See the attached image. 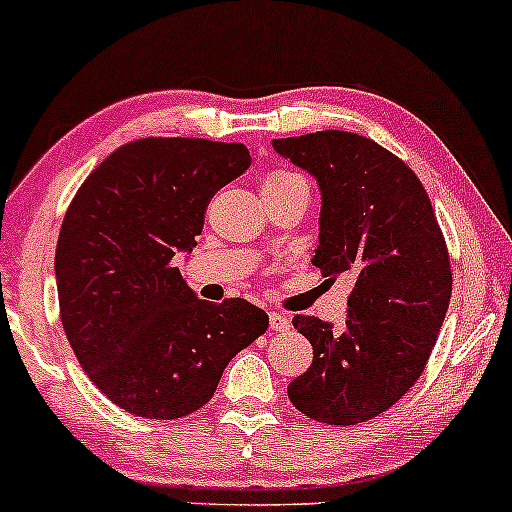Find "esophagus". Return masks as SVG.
Here are the masks:
<instances>
[{
  "label": "esophagus",
  "instance_id": "34e87169",
  "mask_svg": "<svg viewBox=\"0 0 512 512\" xmlns=\"http://www.w3.org/2000/svg\"><path fill=\"white\" fill-rule=\"evenodd\" d=\"M269 327L274 332H286L291 327V317L284 313H269Z\"/></svg>",
  "mask_w": 512,
  "mask_h": 512
}]
</instances>
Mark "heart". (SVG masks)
Listing matches in <instances>:
<instances>
[{
	"mask_svg": "<svg viewBox=\"0 0 512 512\" xmlns=\"http://www.w3.org/2000/svg\"><path fill=\"white\" fill-rule=\"evenodd\" d=\"M291 185H305V180L301 175L289 173V170H272L262 178V192L264 190H281V187H291Z\"/></svg>",
	"mask_w": 512,
	"mask_h": 512,
	"instance_id": "obj_1",
	"label": "heart"
}]
</instances>
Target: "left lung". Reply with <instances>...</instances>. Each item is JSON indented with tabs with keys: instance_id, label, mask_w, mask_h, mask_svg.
<instances>
[{
	"instance_id": "8db88e82",
	"label": "left lung",
	"mask_w": 512,
	"mask_h": 512,
	"mask_svg": "<svg viewBox=\"0 0 512 512\" xmlns=\"http://www.w3.org/2000/svg\"><path fill=\"white\" fill-rule=\"evenodd\" d=\"M272 146L320 190L313 264L351 281L342 332L293 317L313 363L291 380L289 399L322 424H361L390 409L431 356L452 291L443 233L419 178L370 139L325 129Z\"/></svg>"
}]
</instances>
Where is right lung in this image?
I'll return each instance as SVG.
<instances>
[{
    "label": "right lung",
    "mask_w": 512,
    "mask_h": 512,
    "mask_svg": "<svg viewBox=\"0 0 512 512\" xmlns=\"http://www.w3.org/2000/svg\"><path fill=\"white\" fill-rule=\"evenodd\" d=\"M250 161L243 144L139 139L69 204L55 255L62 325L93 385L129 414L166 421L204 407L228 361L267 332L257 305L199 301L175 267L211 197Z\"/></svg>",
    "instance_id": "right-lung-1"
}]
</instances>
